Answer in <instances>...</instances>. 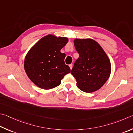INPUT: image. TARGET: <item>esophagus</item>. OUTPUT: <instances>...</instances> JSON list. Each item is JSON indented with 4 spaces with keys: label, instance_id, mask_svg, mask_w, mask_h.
I'll list each match as a JSON object with an SVG mask.
<instances>
[{
    "label": "esophagus",
    "instance_id": "obj_1",
    "mask_svg": "<svg viewBox=\"0 0 133 133\" xmlns=\"http://www.w3.org/2000/svg\"><path fill=\"white\" fill-rule=\"evenodd\" d=\"M69 67H70V69L71 70V69H72V67H73V65H72V64H70V65H69Z\"/></svg>",
    "mask_w": 133,
    "mask_h": 133
}]
</instances>
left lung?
<instances>
[{"mask_svg": "<svg viewBox=\"0 0 133 133\" xmlns=\"http://www.w3.org/2000/svg\"><path fill=\"white\" fill-rule=\"evenodd\" d=\"M74 43L79 57L74 63L71 73L76 79L77 87L87 93L98 90L109 77V59L95 41L76 39Z\"/></svg>", "mask_w": 133, "mask_h": 133, "instance_id": "1", "label": "left lung"}]
</instances>
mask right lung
Wrapping results in <instances>:
<instances>
[{"instance_id": "add662e5", "label": "right lung", "mask_w": 133, "mask_h": 133, "mask_svg": "<svg viewBox=\"0 0 133 133\" xmlns=\"http://www.w3.org/2000/svg\"><path fill=\"white\" fill-rule=\"evenodd\" d=\"M68 42L66 37L48 35L33 46L26 54L24 69L31 81L44 90L59 85L65 75L70 73L65 64V54L60 52Z\"/></svg>"}]
</instances>
